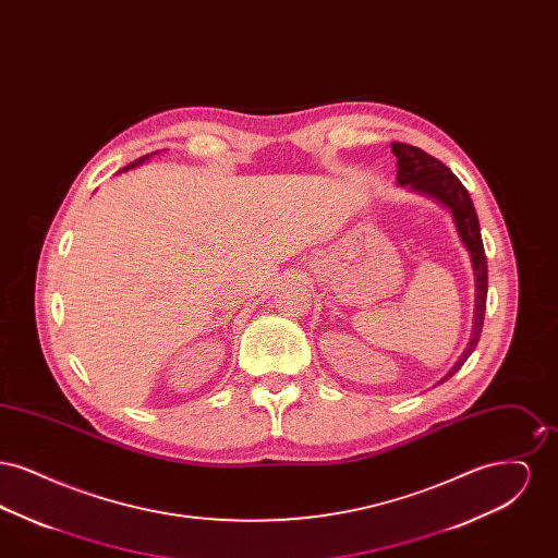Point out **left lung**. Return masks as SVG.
Wrapping results in <instances>:
<instances>
[{
	"instance_id": "left-lung-1",
	"label": "left lung",
	"mask_w": 558,
	"mask_h": 558,
	"mask_svg": "<svg viewBox=\"0 0 558 558\" xmlns=\"http://www.w3.org/2000/svg\"><path fill=\"white\" fill-rule=\"evenodd\" d=\"M393 155L398 157V184L401 187H410L412 192L425 194L441 203L446 209H450L458 236L466 251L471 253V264L475 271V316H473V332L471 341L460 355V360L439 383L448 380L456 372L462 368V364L469 360V355L475 351L478 339H481V328L485 319V301H487V259L483 251V240H481V230H478L477 211L473 207V201L462 186V182L451 173L450 169L441 160L426 155L425 150L403 144V142H393L391 144Z\"/></svg>"
}]
</instances>
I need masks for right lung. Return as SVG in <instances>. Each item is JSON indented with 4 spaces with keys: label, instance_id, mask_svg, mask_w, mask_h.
<instances>
[{
    "label": "right lung",
    "instance_id": "1",
    "mask_svg": "<svg viewBox=\"0 0 558 558\" xmlns=\"http://www.w3.org/2000/svg\"><path fill=\"white\" fill-rule=\"evenodd\" d=\"M153 155H157V153H153ZM153 155H146V157H142V159L133 160V162H130V165H128V167H123V169H121V171H130V169H133V167H137V165H142V162H144V160L150 159V157H153Z\"/></svg>",
    "mask_w": 558,
    "mask_h": 558
}]
</instances>
